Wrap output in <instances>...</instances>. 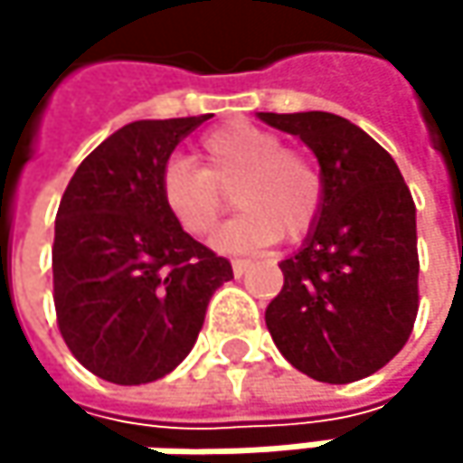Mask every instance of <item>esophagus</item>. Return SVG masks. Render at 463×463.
<instances>
[{
	"label": "esophagus",
	"instance_id": "esophagus-1",
	"mask_svg": "<svg viewBox=\"0 0 463 463\" xmlns=\"http://www.w3.org/2000/svg\"><path fill=\"white\" fill-rule=\"evenodd\" d=\"M246 270H249V262H246V260H232V273H235L238 279H241Z\"/></svg>",
	"mask_w": 463,
	"mask_h": 463
}]
</instances>
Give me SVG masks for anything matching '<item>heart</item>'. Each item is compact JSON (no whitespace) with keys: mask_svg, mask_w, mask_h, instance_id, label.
Here are the masks:
<instances>
[{"mask_svg":"<svg viewBox=\"0 0 463 463\" xmlns=\"http://www.w3.org/2000/svg\"><path fill=\"white\" fill-rule=\"evenodd\" d=\"M201 168L171 157L157 179L160 201L171 220L193 238L214 231L228 198L238 209L214 235L220 251H254L308 231L322 206L319 168L300 152L284 149L281 139L251 123H231L198 144Z\"/></svg>","mask_w":463,"mask_h":463,"instance_id":"obj_1","label":"heart"}]
</instances>
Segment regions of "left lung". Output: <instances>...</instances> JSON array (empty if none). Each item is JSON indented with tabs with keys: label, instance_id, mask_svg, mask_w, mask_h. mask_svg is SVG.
Instances as JSON below:
<instances>
[{
	"label": "left lung",
	"instance_id": "left-lung-1",
	"mask_svg": "<svg viewBox=\"0 0 463 463\" xmlns=\"http://www.w3.org/2000/svg\"><path fill=\"white\" fill-rule=\"evenodd\" d=\"M317 155L322 206L303 246L281 260L284 287L265 324L276 348L322 383L378 373L418 314L416 203L394 157L329 112H257Z\"/></svg>",
	"mask_w": 463,
	"mask_h": 463
}]
</instances>
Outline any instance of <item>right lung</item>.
<instances>
[{"instance_id": "1", "label": "right lung", "mask_w": 463, "mask_h": 463, "mask_svg": "<svg viewBox=\"0 0 463 463\" xmlns=\"http://www.w3.org/2000/svg\"><path fill=\"white\" fill-rule=\"evenodd\" d=\"M212 115L137 120L74 171L52 241L58 329L82 367L139 386L168 375L195 345L231 262L182 231L157 190L176 144Z\"/></svg>"}]
</instances>
